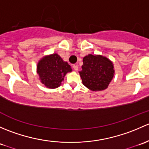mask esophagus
<instances>
[{"label":"esophagus","mask_w":149,"mask_h":149,"mask_svg":"<svg viewBox=\"0 0 149 149\" xmlns=\"http://www.w3.org/2000/svg\"><path fill=\"white\" fill-rule=\"evenodd\" d=\"M73 70H76V71H77L78 69H79V67H78L77 65H73Z\"/></svg>","instance_id":"esophagus-1"}]
</instances>
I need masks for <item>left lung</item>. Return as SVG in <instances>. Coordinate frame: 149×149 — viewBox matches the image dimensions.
<instances>
[{"instance_id":"8db88e82","label":"left lung","mask_w":149,"mask_h":149,"mask_svg":"<svg viewBox=\"0 0 149 149\" xmlns=\"http://www.w3.org/2000/svg\"><path fill=\"white\" fill-rule=\"evenodd\" d=\"M81 68L79 74L82 83L92 91L106 89L115 75L113 63L101 55H86L83 58Z\"/></svg>"}]
</instances>
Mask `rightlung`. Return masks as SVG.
<instances>
[{
  "instance_id": "obj_1",
  "label": "right lung",
  "mask_w": 149,
  "mask_h": 149,
  "mask_svg": "<svg viewBox=\"0 0 149 149\" xmlns=\"http://www.w3.org/2000/svg\"><path fill=\"white\" fill-rule=\"evenodd\" d=\"M71 71L70 65L57 53L45 55L37 63V73L40 81L48 88L59 87L65 75Z\"/></svg>"
}]
</instances>
